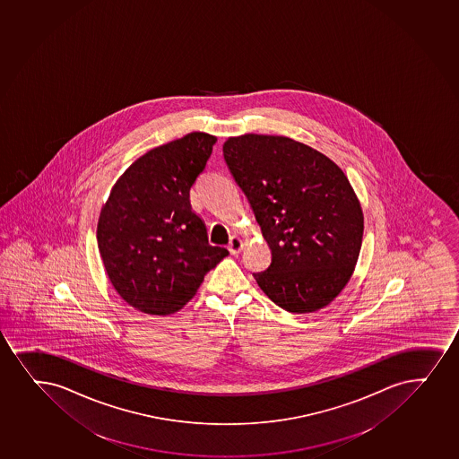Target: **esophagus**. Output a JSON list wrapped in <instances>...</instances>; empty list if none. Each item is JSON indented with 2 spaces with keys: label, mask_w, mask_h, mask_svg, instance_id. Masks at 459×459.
I'll list each match as a JSON object with an SVG mask.
<instances>
[{
  "label": "esophagus",
  "mask_w": 459,
  "mask_h": 459,
  "mask_svg": "<svg viewBox=\"0 0 459 459\" xmlns=\"http://www.w3.org/2000/svg\"><path fill=\"white\" fill-rule=\"evenodd\" d=\"M227 247L230 250V254L238 255L241 252V248H243V239L237 237V235H233V237L230 238V241H229V246H227Z\"/></svg>",
  "instance_id": "esophagus-1"
}]
</instances>
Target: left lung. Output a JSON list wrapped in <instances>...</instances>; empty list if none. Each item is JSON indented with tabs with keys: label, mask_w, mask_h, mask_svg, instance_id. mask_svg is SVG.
Listing matches in <instances>:
<instances>
[{
	"label": "left lung",
	"mask_w": 459,
	"mask_h": 459,
	"mask_svg": "<svg viewBox=\"0 0 459 459\" xmlns=\"http://www.w3.org/2000/svg\"><path fill=\"white\" fill-rule=\"evenodd\" d=\"M222 153L272 250L269 267L254 273L261 290L287 312L325 307L351 280L364 230L344 172L286 136H235Z\"/></svg>",
	"instance_id": "1"
}]
</instances>
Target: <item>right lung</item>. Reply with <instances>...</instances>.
<instances>
[{"mask_svg":"<svg viewBox=\"0 0 459 459\" xmlns=\"http://www.w3.org/2000/svg\"><path fill=\"white\" fill-rule=\"evenodd\" d=\"M215 136L192 132L138 158L110 192L98 221V248L119 297L149 315L177 312L229 250L209 244L190 189Z\"/></svg>","mask_w":459,"mask_h":459,"instance_id":"1","label":"right lung"}]
</instances>
